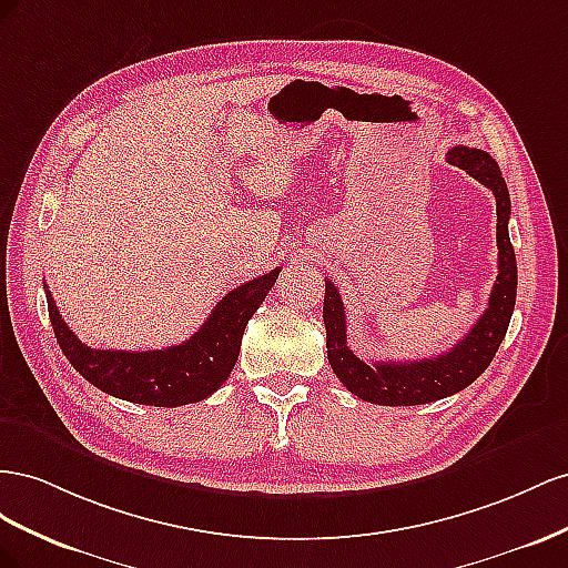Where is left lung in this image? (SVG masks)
Masks as SVG:
<instances>
[{
    "label": "left lung",
    "mask_w": 568,
    "mask_h": 568,
    "mask_svg": "<svg viewBox=\"0 0 568 568\" xmlns=\"http://www.w3.org/2000/svg\"><path fill=\"white\" fill-rule=\"evenodd\" d=\"M452 166L464 169L478 183L490 187L497 202V281L488 300V310L474 323L464 339L433 356L418 362H376L366 364L347 347L345 306L337 287L326 281L323 300V323H326L328 362L349 393L371 404L385 407H412L428 404L464 390L485 368L490 366L495 352L507 335L509 318L516 302V254L509 240L511 200L497 161L483 150L452 148L447 152Z\"/></svg>",
    "instance_id": "1"
}]
</instances>
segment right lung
I'll return each instance as SVG.
<instances>
[{"mask_svg":"<svg viewBox=\"0 0 568 568\" xmlns=\"http://www.w3.org/2000/svg\"><path fill=\"white\" fill-rule=\"evenodd\" d=\"M278 273L281 266L231 290L197 333L183 345L166 349H94L80 343L67 326L50 290H47V310H50L61 352L88 383L125 402L150 404V407H183V404L214 395L229 381L247 321L266 300Z\"/></svg>","mask_w":568,"mask_h":568,"instance_id":"obj_1","label":"right lung"}]
</instances>
